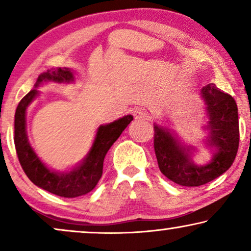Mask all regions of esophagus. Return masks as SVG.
Here are the masks:
<instances>
[{
    "label": "esophagus",
    "mask_w": 251,
    "mask_h": 251,
    "mask_svg": "<svg viewBox=\"0 0 251 251\" xmlns=\"http://www.w3.org/2000/svg\"><path fill=\"white\" fill-rule=\"evenodd\" d=\"M133 116H135L136 120H146L147 119L146 109H144L142 107L136 108L135 111H133Z\"/></svg>",
    "instance_id": "34e87169"
}]
</instances>
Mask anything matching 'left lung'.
Masks as SVG:
<instances>
[{"label": "left lung", "mask_w": 251, "mask_h": 251, "mask_svg": "<svg viewBox=\"0 0 251 251\" xmlns=\"http://www.w3.org/2000/svg\"><path fill=\"white\" fill-rule=\"evenodd\" d=\"M201 92L210 119L209 142L217 149L210 163L195 166L168 130L154 126V151L161 173L181 186L195 187L216 179L232 166L239 150V116L234 98L214 83L205 85Z\"/></svg>", "instance_id": "obj_1"}]
</instances>
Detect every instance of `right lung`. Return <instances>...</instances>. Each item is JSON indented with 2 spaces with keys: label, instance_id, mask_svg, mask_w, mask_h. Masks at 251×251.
Segmentation results:
<instances>
[{
  "label": "right lung",
  "instance_id": "obj_1",
  "mask_svg": "<svg viewBox=\"0 0 251 251\" xmlns=\"http://www.w3.org/2000/svg\"><path fill=\"white\" fill-rule=\"evenodd\" d=\"M72 80L73 74L68 68H51L39 75L35 85L37 87L42 81L70 82ZM36 94V89L30 90L19 101L16 109L15 146L20 166L26 176L36 186L52 194L63 198H76L89 193L100 179L106 153L133 118L131 115H126L107 126H99L94 145L83 164L68 174H57L50 171L41 162L27 142L26 108Z\"/></svg>",
  "mask_w": 251,
  "mask_h": 251
}]
</instances>
